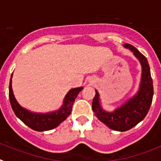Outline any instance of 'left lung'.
<instances>
[{
  "label": "left lung",
  "instance_id": "8db88e82",
  "mask_svg": "<svg viewBox=\"0 0 161 161\" xmlns=\"http://www.w3.org/2000/svg\"><path fill=\"white\" fill-rule=\"evenodd\" d=\"M124 47L130 49L140 61L142 68V79L139 90L135 96L118 108L114 113L104 112L100 107L99 94L96 95L92 101V110L100 121L110 129L117 131H126L144 119L147 114L153 97V83L150 67L146 57L131 44H125Z\"/></svg>",
  "mask_w": 161,
  "mask_h": 161
}]
</instances>
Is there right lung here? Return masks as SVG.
<instances>
[{
  "label": "right lung",
  "mask_w": 161,
  "mask_h": 161,
  "mask_svg": "<svg viewBox=\"0 0 161 161\" xmlns=\"http://www.w3.org/2000/svg\"><path fill=\"white\" fill-rule=\"evenodd\" d=\"M11 82L12 81L10 79L9 86V96L13 111L14 112L15 115L19 117L25 125L31 128L32 130L37 131L49 130L53 129L64 120L66 119L68 116L70 114L75 98L77 97L79 92L82 90V87H79V88H75L69 91V93L65 96L63 106L58 111L47 114H33L26 109L22 108L15 100L13 91H12Z\"/></svg>",
  "instance_id": "add662e5"
}]
</instances>
